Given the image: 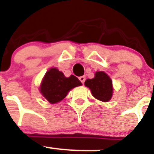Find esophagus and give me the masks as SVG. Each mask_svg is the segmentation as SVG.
Masks as SVG:
<instances>
[{"mask_svg": "<svg viewBox=\"0 0 154 154\" xmlns=\"http://www.w3.org/2000/svg\"><path fill=\"white\" fill-rule=\"evenodd\" d=\"M79 79V80L81 81V82H82V84H83L85 82V80H86V77H85V76H80Z\"/></svg>", "mask_w": 154, "mask_h": 154, "instance_id": "obj_1", "label": "esophagus"}]
</instances>
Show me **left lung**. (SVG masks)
<instances>
[{"instance_id":"obj_1","label":"left lung","mask_w":154,"mask_h":154,"mask_svg":"<svg viewBox=\"0 0 154 154\" xmlns=\"http://www.w3.org/2000/svg\"><path fill=\"white\" fill-rule=\"evenodd\" d=\"M85 86L89 87L95 98L103 102L109 101L112 96V81L105 72H97L94 78L85 81Z\"/></svg>"}]
</instances>
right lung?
Segmentation results:
<instances>
[{
	"instance_id": "obj_1",
	"label": "right lung",
	"mask_w": 154,
	"mask_h": 154,
	"mask_svg": "<svg viewBox=\"0 0 154 154\" xmlns=\"http://www.w3.org/2000/svg\"><path fill=\"white\" fill-rule=\"evenodd\" d=\"M81 85L82 82L73 75L67 78L57 68H52L45 73L39 90L47 101L55 104L62 101L72 89Z\"/></svg>"
}]
</instances>
